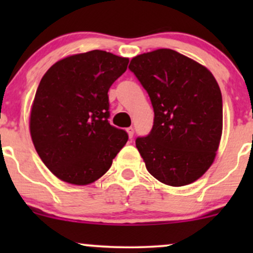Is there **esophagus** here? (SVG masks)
I'll return each instance as SVG.
<instances>
[{
	"mask_svg": "<svg viewBox=\"0 0 253 253\" xmlns=\"http://www.w3.org/2000/svg\"><path fill=\"white\" fill-rule=\"evenodd\" d=\"M126 130H127V133H128L129 138H133V134H134V128H133V127H128Z\"/></svg>",
	"mask_w": 253,
	"mask_h": 253,
	"instance_id": "34e87169",
	"label": "esophagus"
}]
</instances>
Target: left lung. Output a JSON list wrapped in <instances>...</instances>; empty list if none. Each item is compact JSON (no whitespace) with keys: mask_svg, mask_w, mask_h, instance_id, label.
<instances>
[{"mask_svg":"<svg viewBox=\"0 0 253 253\" xmlns=\"http://www.w3.org/2000/svg\"><path fill=\"white\" fill-rule=\"evenodd\" d=\"M128 69L149 94L155 119L135 145L146 169L171 187L199 179L215 158L222 133V96L207 68L170 48L139 54Z\"/></svg>","mask_w":253,"mask_h":253,"instance_id":"1","label":"left lung"}]
</instances>
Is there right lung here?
<instances>
[{
    "label": "right lung",
    "mask_w": 253,
    "mask_h": 253,
    "mask_svg": "<svg viewBox=\"0 0 253 253\" xmlns=\"http://www.w3.org/2000/svg\"><path fill=\"white\" fill-rule=\"evenodd\" d=\"M128 58L94 50L51 66L32 104V141L58 178L85 185L109 170L128 140L109 124L108 90L126 71Z\"/></svg>",
    "instance_id": "obj_1"
}]
</instances>
